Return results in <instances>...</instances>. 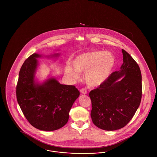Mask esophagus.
I'll return each mask as SVG.
<instances>
[{"instance_id":"34e87169","label":"esophagus","mask_w":157,"mask_h":157,"mask_svg":"<svg viewBox=\"0 0 157 157\" xmlns=\"http://www.w3.org/2000/svg\"><path fill=\"white\" fill-rule=\"evenodd\" d=\"M80 92L83 94H86L87 93V90H86L84 89V88H82V89L80 90Z\"/></svg>"}]
</instances>
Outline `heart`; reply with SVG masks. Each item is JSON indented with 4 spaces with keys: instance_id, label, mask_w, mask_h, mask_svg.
I'll return each instance as SVG.
<instances>
[{
    "instance_id": "1",
    "label": "heart",
    "mask_w": 157,
    "mask_h": 157,
    "mask_svg": "<svg viewBox=\"0 0 157 157\" xmlns=\"http://www.w3.org/2000/svg\"><path fill=\"white\" fill-rule=\"evenodd\" d=\"M115 63V59L111 52L94 50L77 56L73 60L75 68L67 65L65 72L67 75L74 78L78 77V73H84L83 80L86 85L90 88H96L108 80Z\"/></svg>"
}]
</instances>
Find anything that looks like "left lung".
<instances>
[{
    "label": "left lung",
    "instance_id": "obj_1",
    "mask_svg": "<svg viewBox=\"0 0 157 157\" xmlns=\"http://www.w3.org/2000/svg\"><path fill=\"white\" fill-rule=\"evenodd\" d=\"M123 63L101 86L90 92L93 123L105 131L124 127L138 108L142 95L141 74L131 55L122 49ZM122 76L120 80H118Z\"/></svg>",
    "mask_w": 157,
    "mask_h": 157
}]
</instances>
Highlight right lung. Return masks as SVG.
Wrapping results in <instances>:
<instances>
[{
  "instance_id": "1",
  "label": "right lung",
  "mask_w": 157,
  "mask_h": 157,
  "mask_svg": "<svg viewBox=\"0 0 157 157\" xmlns=\"http://www.w3.org/2000/svg\"><path fill=\"white\" fill-rule=\"evenodd\" d=\"M58 56L57 54L53 56ZM41 57L34 53L23 63L16 86V97L23 115L33 126L52 131L67 123L69 112L80 92L75 86L60 84L52 77L42 84L37 83L34 79L38 65L36 59Z\"/></svg>"
}]
</instances>
